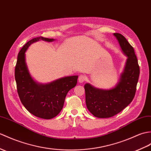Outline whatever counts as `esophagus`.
Returning <instances> with one entry per match:
<instances>
[{
  "label": "esophagus",
  "mask_w": 151,
  "mask_h": 151,
  "mask_svg": "<svg viewBox=\"0 0 151 151\" xmlns=\"http://www.w3.org/2000/svg\"><path fill=\"white\" fill-rule=\"evenodd\" d=\"M86 80V77L83 75H80L78 77V82L79 83H83Z\"/></svg>",
  "instance_id": "1"
}]
</instances>
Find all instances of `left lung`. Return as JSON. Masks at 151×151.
Here are the masks:
<instances>
[{
	"label": "left lung",
	"mask_w": 151,
	"mask_h": 151,
	"mask_svg": "<svg viewBox=\"0 0 151 151\" xmlns=\"http://www.w3.org/2000/svg\"><path fill=\"white\" fill-rule=\"evenodd\" d=\"M126 57L124 70L116 85L109 89H100L87 83L84 86L87 108L94 116L107 118L117 114L134 99L139 68L134 49L120 33H113Z\"/></svg>",
	"instance_id": "8db88e82"
}]
</instances>
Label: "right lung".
<instances>
[{
	"mask_svg": "<svg viewBox=\"0 0 151 151\" xmlns=\"http://www.w3.org/2000/svg\"><path fill=\"white\" fill-rule=\"evenodd\" d=\"M39 40L51 42L55 39L37 37L24 45L17 57L15 81L20 101L26 109L37 117L49 120L62 111L65 96L69 91L76 86L78 76H64L45 83L37 82L28 69L26 52L31 44Z\"/></svg>",
	"mask_w": 151,
	"mask_h": 151,
	"instance_id": "1",
	"label": "right lung"
}]
</instances>
